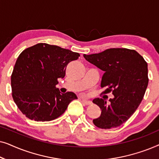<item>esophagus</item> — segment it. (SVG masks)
I'll list each match as a JSON object with an SVG mask.
<instances>
[{"mask_svg":"<svg viewBox=\"0 0 159 159\" xmlns=\"http://www.w3.org/2000/svg\"><path fill=\"white\" fill-rule=\"evenodd\" d=\"M82 101L83 102L85 105H90V104L92 103V102L90 101H88V100H86V99H82Z\"/></svg>","mask_w":159,"mask_h":159,"instance_id":"esophagus-1","label":"esophagus"}]
</instances>
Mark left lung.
I'll list each match as a JSON object with an SVG mask.
<instances>
[{"label":"left lung","mask_w":159,"mask_h":159,"mask_svg":"<svg viewBox=\"0 0 159 159\" xmlns=\"http://www.w3.org/2000/svg\"><path fill=\"white\" fill-rule=\"evenodd\" d=\"M83 56L104 71L101 82V88H106L103 93L114 95L109 103L105 98L93 99L101 110L93 124L105 129L119 127L130 118L143 98L148 84L147 62L136 51L127 48H109Z\"/></svg>","instance_id":"8db88e82"}]
</instances>
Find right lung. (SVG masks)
Masks as SVG:
<instances>
[{
    "label": "right lung",
    "instance_id": "obj_1",
    "mask_svg": "<svg viewBox=\"0 0 159 159\" xmlns=\"http://www.w3.org/2000/svg\"><path fill=\"white\" fill-rule=\"evenodd\" d=\"M80 55L68 49L47 43H38L21 52L11 77L12 97L27 118L37 121L53 120L62 114L75 93L64 94L56 87L64 77L69 62Z\"/></svg>",
    "mask_w": 159,
    "mask_h": 159
}]
</instances>
